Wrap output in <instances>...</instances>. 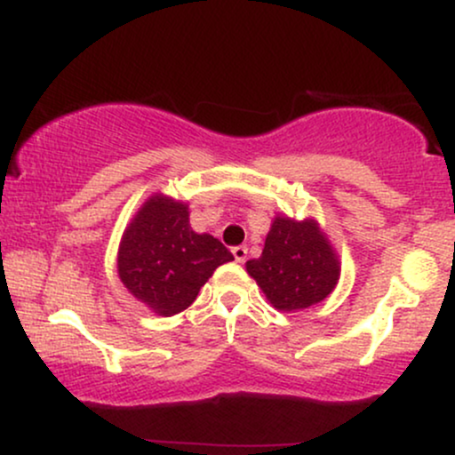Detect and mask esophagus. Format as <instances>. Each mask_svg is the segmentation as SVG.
<instances>
[{"label": "esophagus", "instance_id": "1", "mask_svg": "<svg viewBox=\"0 0 455 455\" xmlns=\"http://www.w3.org/2000/svg\"><path fill=\"white\" fill-rule=\"evenodd\" d=\"M233 257H235V260H237V263H243L245 257H248V248H245V245H235Z\"/></svg>", "mask_w": 455, "mask_h": 455}]
</instances>
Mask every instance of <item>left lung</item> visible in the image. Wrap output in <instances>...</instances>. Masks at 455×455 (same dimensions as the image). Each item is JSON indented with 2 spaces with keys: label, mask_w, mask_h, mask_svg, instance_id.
<instances>
[{
  "label": "left lung",
  "mask_w": 455,
  "mask_h": 455,
  "mask_svg": "<svg viewBox=\"0 0 455 455\" xmlns=\"http://www.w3.org/2000/svg\"><path fill=\"white\" fill-rule=\"evenodd\" d=\"M271 306L284 312L304 310L336 289L340 260L316 220L278 216L265 239L263 254L245 263Z\"/></svg>",
  "instance_id": "1"
}]
</instances>
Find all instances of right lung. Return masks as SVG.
I'll return each mask as SVG.
<instances>
[{"instance_id":"1","label":"right lung","mask_w":455,"mask_h":455,"mask_svg":"<svg viewBox=\"0 0 455 455\" xmlns=\"http://www.w3.org/2000/svg\"><path fill=\"white\" fill-rule=\"evenodd\" d=\"M186 203L154 195L124 231L117 274L124 286L160 316H173L196 299L216 267L233 254L212 235L190 227Z\"/></svg>"}]
</instances>
